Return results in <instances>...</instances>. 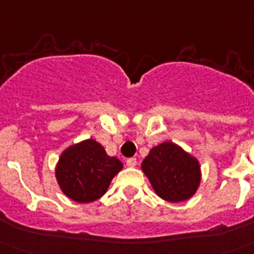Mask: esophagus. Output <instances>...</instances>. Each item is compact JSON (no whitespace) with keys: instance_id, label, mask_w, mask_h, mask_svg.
<instances>
[{"instance_id":"34e87169","label":"esophagus","mask_w":254,"mask_h":254,"mask_svg":"<svg viewBox=\"0 0 254 254\" xmlns=\"http://www.w3.org/2000/svg\"><path fill=\"white\" fill-rule=\"evenodd\" d=\"M126 163H127V166L128 167H135L136 166V163H137V161H136V158H128V160L126 161Z\"/></svg>"}]
</instances>
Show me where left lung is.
I'll list each match as a JSON object with an SVG mask.
<instances>
[{"label": "left lung", "instance_id": "obj_1", "mask_svg": "<svg viewBox=\"0 0 254 254\" xmlns=\"http://www.w3.org/2000/svg\"><path fill=\"white\" fill-rule=\"evenodd\" d=\"M141 169L156 193L169 202L188 200L200 186L198 161L171 141L152 148Z\"/></svg>", "mask_w": 254, "mask_h": 254}]
</instances>
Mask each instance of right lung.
<instances>
[{"label": "right lung", "instance_id": "right-lung-1", "mask_svg": "<svg viewBox=\"0 0 254 254\" xmlns=\"http://www.w3.org/2000/svg\"><path fill=\"white\" fill-rule=\"evenodd\" d=\"M122 169L123 163L117 157L108 156L100 142L88 139L64 150L57 163L56 178L67 197L87 204L104 196Z\"/></svg>", "mask_w": 254, "mask_h": 254}]
</instances>
